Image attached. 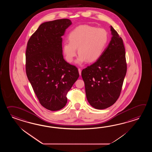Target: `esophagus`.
Listing matches in <instances>:
<instances>
[{
  "mask_svg": "<svg viewBox=\"0 0 152 152\" xmlns=\"http://www.w3.org/2000/svg\"><path fill=\"white\" fill-rule=\"evenodd\" d=\"M78 71H79V75H81V68H78Z\"/></svg>",
  "mask_w": 152,
  "mask_h": 152,
  "instance_id": "1",
  "label": "esophagus"
}]
</instances>
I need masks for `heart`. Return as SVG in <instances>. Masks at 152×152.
I'll use <instances>...</instances> for the list:
<instances>
[{
  "label": "heart",
  "instance_id": "1",
  "mask_svg": "<svg viewBox=\"0 0 152 152\" xmlns=\"http://www.w3.org/2000/svg\"><path fill=\"white\" fill-rule=\"evenodd\" d=\"M69 42H65L63 50L67 61L72 62L77 55L78 64L87 61L91 63L97 61L102 55L108 41V34L103 28H96L88 25L76 27L68 35Z\"/></svg>",
  "mask_w": 152,
  "mask_h": 152
}]
</instances>
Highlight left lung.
I'll list each match as a JSON object with an SVG mask.
<instances>
[{
    "instance_id": "8db88e82",
    "label": "left lung",
    "mask_w": 152,
    "mask_h": 152,
    "mask_svg": "<svg viewBox=\"0 0 152 152\" xmlns=\"http://www.w3.org/2000/svg\"><path fill=\"white\" fill-rule=\"evenodd\" d=\"M110 28L113 37L107 48L96 62L81 72L87 100L99 110L111 107L120 97L127 68L123 39Z\"/></svg>"
}]
</instances>
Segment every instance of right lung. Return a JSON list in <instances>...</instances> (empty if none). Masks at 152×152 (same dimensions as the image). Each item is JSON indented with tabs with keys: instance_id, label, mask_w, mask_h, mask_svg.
Returning a JSON list of instances; mask_svg holds the SVG:
<instances>
[{
	"instance_id": "add662e5",
	"label": "right lung",
	"mask_w": 152,
	"mask_h": 152,
	"mask_svg": "<svg viewBox=\"0 0 152 152\" xmlns=\"http://www.w3.org/2000/svg\"><path fill=\"white\" fill-rule=\"evenodd\" d=\"M71 24L68 19L42 23L27 43V77L39 103L50 111L65 107L66 95L79 77L77 68L62 55L61 37Z\"/></svg>"
}]
</instances>
